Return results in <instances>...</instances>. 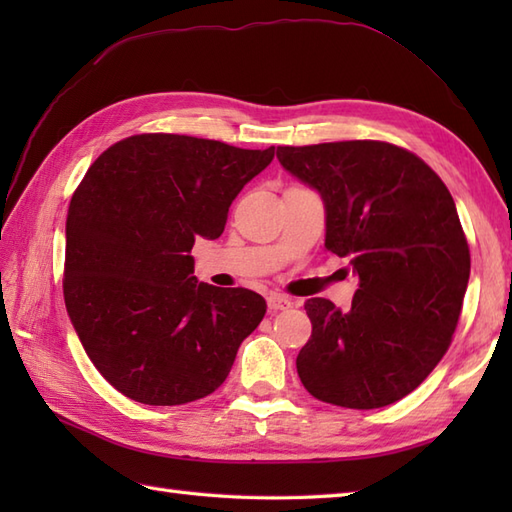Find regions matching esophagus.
<instances>
[{"label":"esophagus","instance_id":"obj_1","mask_svg":"<svg viewBox=\"0 0 512 512\" xmlns=\"http://www.w3.org/2000/svg\"><path fill=\"white\" fill-rule=\"evenodd\" d=\"M268 310L270 312H279V310H288L292 306V301L284 295H277V292H273V295H268Z\"/></svg>","mask_w":512,"mask_h":512}]
</instances>
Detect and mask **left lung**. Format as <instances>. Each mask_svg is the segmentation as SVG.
<instances>
[{"label": "left lung", "mask_w": 512, "mask_h": 512, "mask_svg": "<svg viewBox=\"0 0 512 512\" xmlns=\"http://www.w3.org/2000/svg\"><path fill=\"white\" fill-rule=\"evenodd\" d=\"M277 158L321 195L325 248L358 277L347 312L306 301L301 383L330 405L387 407L433 372L460 319L471 255L455 202L418 156L378 140L277 147Z\"/></svg>", "instance_id": "obj_1"}]
</instances>
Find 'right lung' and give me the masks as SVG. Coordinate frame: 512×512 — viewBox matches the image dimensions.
I'll use <instances>...</instances> for the list:
<instances>
[{"instance_id":"1","label":"right lung","mask_w":512,"mask_h":512,"mask_svg":"<svg viewBox=\"0 0 512 512\" xmlns=\"http://www.w3.org/2000/svg\"><path fill=\"white\" fill-rule=\"evenodd\" d=\"M275 147L140 134L94 160L65 220L63 297L94 367L143 405H184L220 387L266 301L198 284L195 239L224 231L228 206Z\"/></svg>"}]
</instances>
